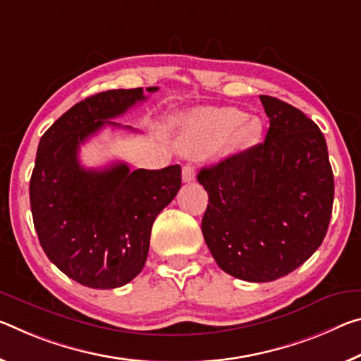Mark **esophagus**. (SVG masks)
Here are the masks:
<instances>
[{
	"label": "esophagus",
	"mask_w": 361,
	"mask_h": 361,
	"mask_svg": "<svg viewBox=\"0 0 361 361\" xmlns=\"http://www.w3.org/2000/svg\"><path fill=\"white\" fill-rule=\"evenodd\" d=\"M181 175H183V181L185 183H192L194 180H196V171H194L192 165H185V167H183Z\"/></svg>",
	"instance_id": "1"
}]
</instances>
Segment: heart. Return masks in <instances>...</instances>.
<instances>
[{"mask_svg": "<svg viewBox=\"0 0 361 361\" xmlns=\"http://www.w3.org/2000/svg\"><path fill=\"white\" fill-rule=\"evenodd\" d=\"M262 136L259 118L236 107L207 109L199 112L185 130L183 142L188 151L196 154L214 152L225 145L228 151L239 152L255 146Z\"/></svg>", "mask_w": 361, "mask_h": 361, "instance_id": "1", "label": "heart"}]
</instances>
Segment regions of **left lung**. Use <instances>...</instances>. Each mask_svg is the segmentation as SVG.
I'll return each instance as SVG.
<instances>
[{
	"label": "left lung",
	"mask_w": 361,
	"mask_h": 361,
	"mask_svg": "<svg viewBox=\"0 0 361 361\" xmlns=\"http://www.w3.org/2000/svg\"><path fill=\"white\" fill-rule=\"evenodd\" d=\"M265 141L201 169L205 244L223 271L250 283L286 276L322 245L334 199L326 140L313 120L271 96Z\"/></svg>",
	"instance_id": "8db88e82"
}]
</instances>
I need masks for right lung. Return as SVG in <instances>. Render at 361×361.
I'll list each match as a JSON object with an SVG mask.
<instances>
[{
    "label": "right lung",
    "instance_id": "obj_1",
    "mask_svg": "<svg viewBox=\"0 0 361 361\" xmlns=\"http://www.w3.org/2000/svg\"><path fill=\"white\" fill-rule=\"evenodd\" d=\"M149 93L156 87L147 88ZM142 88L109 90L80 101L44 131L30 178V207L48 259L93 289L130 283L145 267L152 223L181 188V167L85 169L80 145L136 102ZM130 128V127H123Z\"/></svg>",
    "mask_w": 361,
    "mask_h": 361
}]
</instances>
